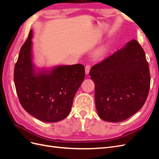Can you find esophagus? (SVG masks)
<instances>
[{
    "mask_svg": "<svg viewBox=\"0 0 159 159\" xmlns=\"http://www.w3.org/2000/svg\"><path fill=\"white\" fill-rule=\"evenodd\" d=\"M90 69H91V66H90V65H89V64L86 65V66H85V73L87 74H89V71H90Z\"/></svg>",
    "mask_w": 159,
    "mask_h": 159,
    "instance_id": "1",
    "label": "esophagus"
}]
</instances>
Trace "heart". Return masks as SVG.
I'll return each mask as SVG.
<instances>
[{
	"label": "heart",
	"mask_w": 159,
	"mask_h": 159,
	"mask_svg": "<svg viewBox=\"0 0 159 159\" xmlns=\"http://www.w3.org/2000/svg\"><path fill=\"white\" fill-rule=\"evenodd\" d=\"M105 52V48H102V49H101V50H99L98 52V53H97V54L98 55V56H101V55H102V54H104V52Z\"/></svg>",
	"instance_id": "heart-1"
}]
</instances>
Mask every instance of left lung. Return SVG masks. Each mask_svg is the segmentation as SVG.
<instances>
[{
	"label": "left lung",
	"mask_w": 159,
	"mask_h": 159,
	"mask_svg": "<svg viewBox=\"0 0 159 159\" xmlns=\"http://www.w3.org/2000/svg\"><path fill=\"white\" fill-rule=\"evenodd\" d=\"M89 75L95 83L96 109L104 121H123L146 102L150 72L145 52L135 40L94 65Z\"/></svg>",
	"instance_id": "obj_1"
}]
</instances>
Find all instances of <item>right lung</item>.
I'll return each mask as SVG.
<instances>
[{
	"instance_id": "1",
	"label": "right lung",
	"mask_w": 159,
	"mask_h": 159,
	"mask_svg": "<svg viewBox=\"0 0 159 159\" xmlns=\"http://www.w3.org/2000/svg\"><path fill=\"white\" fill-rule=\"evenodd\" d=\"M32 30L20 50L14 81L22 107L36 119L57 122L69 115L74 96L85 78L81 64L58 66L49 73L34 71L31 61Z\"/></svg>"
}]
</instances>
